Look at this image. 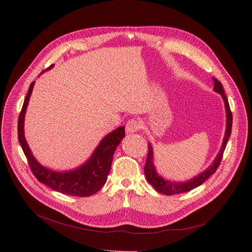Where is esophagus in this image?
<instances>
[{
  "label": "esophagus",
  "instance_id": "obj_1",
  "mask_svg": "<svg viewBox=\"0 0 252 252\" xmlns=\"http://www.w3.org/2000/svg\"><path fill=\"white\" fill-rule=\"evenodd\" d=\"M141 128V122L137 121V119H130L126 123V134H134Z\"/></svg>",
  "mask_w": 252,
  "mask_h": 252
}]
</instances>
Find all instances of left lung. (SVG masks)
Masks as SVG:
<instances>
[{
    "label": "left lung",
    "instance_id": "8db88e82",
    "mask_svg": "<svg viewBox=\"0 0 252 252\" xmlns=\"http://www.w3.org/2000/svg\"><path fill=\"white\" fill-rule=\"evenodd\" d=\"M213 79L215 82L214 90L217 93H219V94H220V96L222 97V100L224 102V107H226V115H227L226 133H224V137H223V141H222V144H221L220 150L219 154L217 155L214 162L211 163V165H209L203 171V173L199 174L198 176H195L194 178H192L189 181L176 183V182H170V181L164 180L162 177H160L159 175L157 174L156 168L153 164V148L151 146V144L149 143L148 144V154H147L146 164H145V167H144V173H145V177H146L148 183L158 193H161V194H164V195H174V194H180V193H185V192L191 191V190L197 188L198 186H200V185L203 184L211 175H214L216 173V170L218 169L220 161H221L223 151H224V149H226L229 138L231 136L233 116H232V112H231V109H230L229 101H228L226 95H224V91H223L222 85L220 84V82L218 81L217 78L213 77Z\"/></svg>",
    "mask_w": 252,
    "mask_h": 252
}]
</instances>
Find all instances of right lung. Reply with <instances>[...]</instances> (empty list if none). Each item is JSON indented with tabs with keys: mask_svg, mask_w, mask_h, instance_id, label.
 Here are the masks:
<instances>
[{
	"mask_svg": "<svg viewBox=\"0 0 252 252\" xmlns=\"http://www.w3.org/2000/svg\"><path fill=\"white\" fill-rule=\"evenodd\" d=\"M54 65H51V69ZM44 72V71H43ZM42 72V73H43ZM34 86L32 82L24 99L18 118V141L28 158L30 167L38 182L65 195L87 197L97 193L107 181L116 147L126 136L125 126H119L104 137L90 159L81 166L68 171H54L36 161L24 137V115Z\"/></svg>",
	"mask_w": 252,
	"mask_h": 252,
	"instance_id": "add662e5",
	"label": "right lung"
}]
</instances>
